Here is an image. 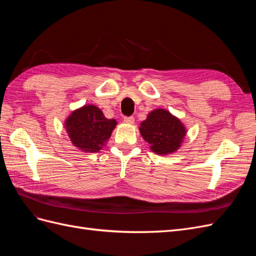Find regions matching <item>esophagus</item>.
I'll return each instance as SVG.
<instances>
[{"label": "esophagus", "mask_w": 256, "mask_h": 256, "mask_svg": "<svg viewBox=\"0 0 256 256\" xmlns=\"http://www.w3.org/2000/svg\"><path fill=\"white\" fill-rule=\"evenodd\" d=\"M124 122H125L126 124H129V125H132V124L134 122V118H132V116H130V118H124Z\"/></svg>", "instance_id": "34e87169"}]
</instances>
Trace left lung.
Listing matches in <instances>:
<instances>
[{"instance_id": "left-lung-1", "label": "left lung", "mask_w": 256, "mask_h": 256, "mask_svg": "<svg viewBox=\"0 0 256 256\" xmlns=\"http://www.w3.org/2000/svg\"><path fill=\"white\" fill-rule=\"evenodd\" d=\"M138 130L152 152L162 156L180 150L187 134L182 120L166 109L150 111Z\"/></svg>"}]
</instances>
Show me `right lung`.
<instances>
[{
    "instance_id": "add662e5",
    "label": "right lung",
    "mask_w": 256,
    "mask_h": 256,
    "mask_svg": "<svg viewBox=\"0 0 256 256\" xmlns=\"http://www.w3.org/2000/svg\"><path fill=\"white\" fill-rule=\"evenodd\" d=\"M118 122L104 118L94 104L76 109L65 120L64 127L72 145L85 152H97L106 146Z\"/></svg>"
}]
</instances>
